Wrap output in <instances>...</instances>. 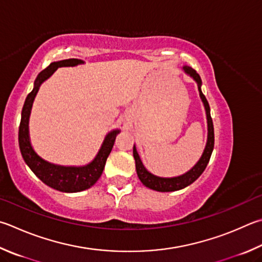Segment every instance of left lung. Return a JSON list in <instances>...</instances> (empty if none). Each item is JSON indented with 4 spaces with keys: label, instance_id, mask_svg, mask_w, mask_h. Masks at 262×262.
<instances>
[{
    "label": "left lung",
    "instance_id": "1",
    "mask_svg": "<svg viewBox=\"0 0 262 262\" xmlns=\"http://www.w3.org/2000/svg\"><path fill=\"white\" fill-rule=\"evenodd\" d=\"M183 71L197 82L199 95H201L204 106H205L206 118H207V129H208L207 143L205 146V150L203 152V156L201 157V159L198 160V163L194 165L189 172H187L183 175H180V177H177V178H159V177H156L154 174H151L150 172H147L146 168L144 167V165L142 164L140 156L137 154L136 147L134 145V147H133V156H134V159H135L137 177H139L141 182L143 183L146 188H150L152 190H156V191H160V192L177 191V190L183 189L191 184L192 182H194V181L201 177L204 170H205L208 161H210L211 155L213 152V147H214V127H213V121L211 118L210 105H208V102L205 97V95L202 93V89H201L202 79L196 71H194L192 68H190V66H183Z\"/></svg>",
    "mask_w": 262,
    "mask_h": 262
}]
</instances>
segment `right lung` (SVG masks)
Instances as JSON below:
<instances>
[{"mask_svg": "<svg viewBox=\"0 0 262 262\" xmlns=\"http://www.w3.org/2000/svg\"><path fill=\"white\" fill-rule=\"evenodd\" d=\"M78 64H83L82 60L77 58H70L59 61H54L48 68L41 71L35 79L34 88L27 95L21 111V120L19 125V149H20L21 156L28 167L45 184L49 185L50 188L58 190L61 192H79L83 191L85 189L97 182V180L101 178L103 173L104 166H105L106 159L115 144L116 137L120 133L119 129L112 130L106 135L104 140L102 147L99 149L97 156L95 159L85 166L81 167H74V166H59L50 164L36 155V152L33 150L28 135V120H30L31 108L33 105V101L36 96L41 83L45 80L48 79L50 75L55 72L58 68L63 66H75Z\"/></svg>", "mask_w": 262, "mask_h": 262, "instance_id": "obj_1", "label": "right lung"}]
</instances>
